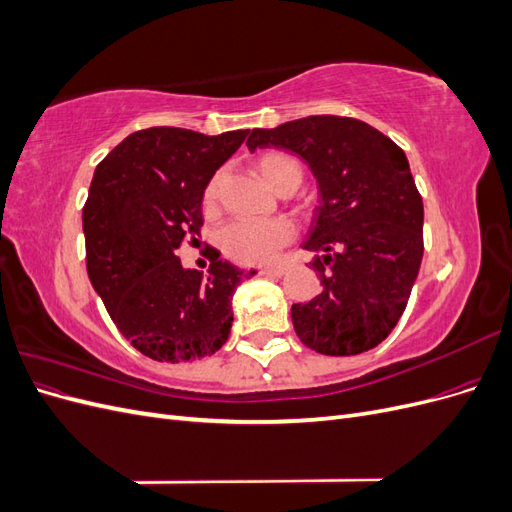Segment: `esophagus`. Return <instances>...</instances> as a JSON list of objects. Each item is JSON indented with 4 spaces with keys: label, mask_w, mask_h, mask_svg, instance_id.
Returning a JSON list of instances; mask_svg holds the SVG:
<instances>
[{
    "label": "esophagus",
    "mask_w": 512,
    "mask_h": 512,
    "mask_svg": "<svg viewBox=\"0 0 512 512\" xmlns=\"http://www.w3.org/2000/svg\"><path fill=\"white\" fill-rule=\"evenodd\" d=\"M286 273V267H267V269H260V275H275V277H282Z\"/></svg>",
    "instance_id": "34e87169"
}]
</instances>
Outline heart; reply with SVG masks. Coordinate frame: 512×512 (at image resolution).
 Instances as JSON below:
<instances>
[{"label": "heart", "instance_id": "obj_1", "mask_svg": "<svg viewBox=\"0 0 512 512\" xmlns=\"http://www.w3.org/2000/svg\"><path fill=\"white\" fill-rule=\"evenodd\" d=\"M256 173L269 188L277 194L297 188L301 183V164L288 153L271 151L256 160ZM222 177L215 175L203 192V209L205 213H215L220 203ZM292 239V226L286 220L271 222H232L228 224L220 243L228 258L241 265H262L269 262L282 247Z\"/></svg>", "mask_w": 512, "mask_h": 512}]
</instances>
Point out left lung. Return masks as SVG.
<instances>
[{
  "mask_svg": "<svg viewBox=\"0 0 512 512\" xmlns=\"http://www.w3.org/2000/svg\"><path fill=\"white\" fill-rule=\"evenodd\" d=\"M292 151L318 183L303 250L322 290L292 305L301 342L350 356L389 337L408 305L423 260V198L404 149L352 117L314 115L254 128L247 149Z\"/></svg>",
  "mask_w": 512,
  "mask_h": 512,
  "instance_id": "8db88e82",
  "label": "left lung"
}]
</instances>
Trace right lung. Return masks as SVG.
<instances>
[{
  "mask_svg": "<svg viewBox=\"0 0 512 512\" xmlns=\"http://www.w3.org/2000/svg\"><path fill=\"white\" fill-rule=\"evenodd\" d=\"M245 136L138 130L96 166L83 207L89 282L121 335L153 361L218 352L232 327V294L256 275L220 252L207 275L177 258L181 243L200 235L207 183Z\"/></svg>",
  "mask_w": 512,
  "mask_h": 512,
  "instance_id": "1",
  "label": "right lung"
}]
</instances>
